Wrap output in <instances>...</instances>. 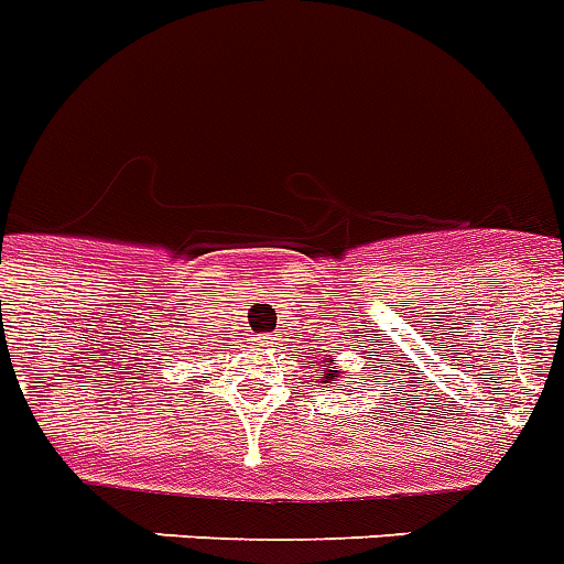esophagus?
<instances>
[{"label":"esophagus","instance_id":"obj_1","mask_svg":"<svg viewBox=\"0 0 564 564\" xmlns=\"http://www.w3.org/2000/svg\"><path fill=\"white\" fill-rule=\"evenodd\" d=\"M257 345L259 348H268V345H273V336H268V334L257 336Z\"/></svg>","mask_w":564,"mask_h":564}]
</instances>
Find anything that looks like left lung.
Wrapping results in <instances>:
<instances>
[{
	"label": "left lung",
	"mask_w": 564,
	"mask_h": 564,
	"mask_svg": "<svg viewBox=\"0 0 564 564\" xmlns=\"http://www.w3.org/2000/svg\"><path fill=\"white\" fill-rule=\"evenodd\" d=\"M330 365H336V359H328ZM330 365H322V368H325V373H322V379H325V382H330V388H334L336 382H339V370H330Z\"/></svg>",
	"instance_id": "8db88e82"
}]
</instances>
